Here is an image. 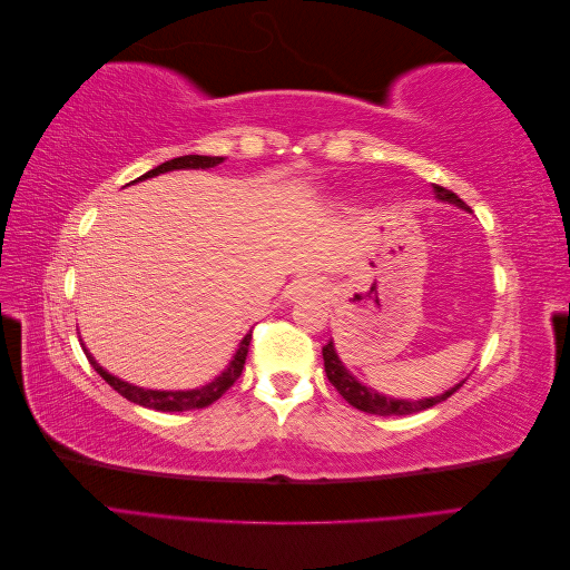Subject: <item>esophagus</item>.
Returning <instances> with one entry per match:
<instances>
[{
  "mask_svg": "<svg viewBox=\"0 0 570 570\" xmlns=\"http://www.w3.org/2000/svg\"><path fill=\"white\" fill-rule=\"evenodd\" d=\"M316 292H318V283H314L312 278H299V281L289 285L287 295L297 299V297H304V295H316Z\"/></svg>",
  "mask_w": 570,
  "mask_h": 570,
  "instance_id": "34e87169",
  "label": "esophagus"
}]
</instances>
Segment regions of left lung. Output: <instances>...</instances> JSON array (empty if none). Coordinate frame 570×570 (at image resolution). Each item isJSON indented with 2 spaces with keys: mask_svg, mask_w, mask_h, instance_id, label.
Returning <instances> with one entry per match:
<instances>
[{
  "mask_svg": "<svg viewBox=\"0 0 570 570\" xmlns=\"http://www.w3.org/2000/svg\"><path fill=\"white\" fill-rule=\"evenodd\" d=\"M435 189V197L442 199V202H450V204H456L459 209H469V204H465L463 199H459L452 189H446L442 185H433ZM323 364H325V375L327 381H331L335 385V390L342 394V400H347L354 409L358 411H366V413H375V416H409V413H419V411H425L430 406H435L440 402H444L446 396H452L463 383H459L456 387L446 390L444 394H438V396H428V400H392V396H385L381 392H375L366 385H361L356 377L342 366V361L335 352V344L333 340L325 344L323 347Z\"/></svg>",
  "mask_w": 570,
  "mask_h": 570,
  "instance_id": "obj_1",
  "label": "left lung"
}]
</instances>
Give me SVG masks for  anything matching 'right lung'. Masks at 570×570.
I'll return each instance as SVG.
<instances>
[{"label":"right lung","mask_w":570,"mask_h":570,"mask_svg":"<svg viewBox=\"0 0 570 570\" xmlns=\"http://www.w3.org/2000/svg\"><path fill=\"white\" fill-rule=\"evenodd\" d=\"M223 161V157H202V154H187V157H178V159H170L157 168L147 170L145 176H140L137 180H145V178H154L159 174H168V170H180V168H214ZM132 180V183H137ZM249 340H252V333L245 335V340L239 342V350L235 352L233 361L228 364V368L223 371L218 377H214V381L209 385H202L197 390H178V392H166V390H145V387H137V385H130V383H124L118 381L116 375L107 373L105 368H101L95 356L82 350L85 356H88V361L92 364V368L105 377V381L120 394L126 396L128 402L132 404H140V406H147V409H154V411H193V409H204L214 404L216 400H220L223 394H226V390L233 387V383L237 381L239 375H243V368H245V358H247V352H249ZM82 344V342H80Z\"/></svg>","instance_id":"right-lung-1"}]
</instances>
